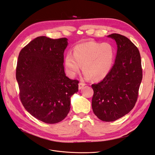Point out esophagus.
Listing matches in <instances>:
<instances>
[{
	"label": "esophagus",
	"instance_id": "obj_1",
	"mask_svg": "<svg viewBox=\"0 0 155 155\" xmlns=\"http://www.w3.org/2000/svg\"><path fill=\"white\" fill-rule=\"evenodd\" d=\"M85 86V84L83 82H80L78 84V89H81L83 88V87Z\"/></svg>",
	"mask_w": 155,
	"mask_h": 155
}]
</instances>
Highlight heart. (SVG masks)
I'll return each instance as SVG.
<instances>
[{"label": "heart", "mask_w": 155, "mask_h": 155, "mask_svg": "<svg viewBox=\"0 0 155 155\" xmlns=\"http://www.w3.org/2000/svg\"><path fill=\"white\" fill-rule=\"evenodd\" d=\"M115 52L108 43L88 41L76 45L73 54L68 53L64 60L65 68L69 76L78 73L82 66L86 78L94 81L101 80L110 71L113 66Z\"/></svg>", "instance_id": "obj_1"}]
</instances>
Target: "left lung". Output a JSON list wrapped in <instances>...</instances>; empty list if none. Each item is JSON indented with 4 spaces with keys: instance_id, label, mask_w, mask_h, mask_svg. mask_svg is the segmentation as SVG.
Wrapping results in <instances>:
<instances>
[{
    "instance_id": "1",
    "label": "left lung",
    "mask_w": 155,
    "mask_h": 155,
    "mask_svg": "<svg viewBox=\"0 0 155 155\" xmlns=\"http://www.w3.org/2000/svg\"><path fill=\"white\" fill-rule=\"evenodd\" d=\"M108 37L117 44L115 62L101 82L91 85L92 109L100 120L113 122L126 115L135 105L142 68L138 49L130 40L118 33Z\"/></svg>"
}]
</instances>
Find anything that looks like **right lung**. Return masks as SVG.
Wrapping results in <instances>:
<instances>
[{"mask_svg": "<svg viewBox=\"0 0 155 155\" xmlns=\"http://www.w3.org/2000/svg\"><path fill=\"white\" fill-rule=\"evenodd\" d=\"M68 39L45 36L33 39L19 53L16 78L20 100L33 117L56 124L70 110V98L78 91V81L66 76L64 52Z\"/></svg>", "mask_w": 155, "mask_h": 155, "instance_id": "1", "label": "right lung"}]
</instances>
